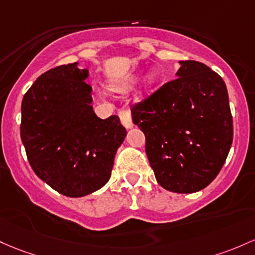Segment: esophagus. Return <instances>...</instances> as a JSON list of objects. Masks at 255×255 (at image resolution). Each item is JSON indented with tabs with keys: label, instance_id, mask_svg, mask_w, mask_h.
<instances>
[{
	"label": "esophagus",
	"instance_id": "esophagus-1",
	"mask_svg": "<svg viewBox=\"0 0 255 255\" xmlns=\"http://www.w3.org/2000/svg\"><path fill=\"white\" fill-rule=\"evenodd\" d=\"M120 120H121L122 125L125 126L126 128H132L133 127V121H132V115H130V111L128 109H121L119 111Z\"/></svg>",
	"mask_w": 255,
	"mask_h": 255
}]
</instances>
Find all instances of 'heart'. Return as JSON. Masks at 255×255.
I'll return each mask as SVG.
<instances>
[{
	"label": "heart",
	"mask_w": 255,
	"mask_h": 255,
	"mask_svg": "<svg viewBox=\"0 0 255 255\" xmlns=\"http://www.w3.org/2000/svg\"><path fill=\"white\" fill-rule=\"evenodd\" d=\"M156 77H157L156 72L153 71V70H149V71L146 72V75H145V77H144V87H145V88H146V89L151 88L153 83H155ZM134 82H135V76L129 78V80H127V81H123L122 83H119L117 86H115V88L120 89V91H123V89H128L134 85Z\"/></svg>",
	"instance_id": "1"
}]
</instances>
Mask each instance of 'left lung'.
<instances>
[{"label": "left lung", "mask_w": 255, "mask_h": 255, "mask_svg": "<svg viewBox=\"0 0 255 255\" xmlns=\"http://www.w3.org/2000/svg\"><path fill=\"white\" fill-rule=\"evenodd\" d=\"M177 78L132 106L157 183L178 194L208 186L225 163L234 136L228 89L205 64L179 61Z\"/></svg>", "instance_id": "left-lung-1"}]
</instances>
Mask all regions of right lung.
Masks as SVG:
<instances>
[{
    "label": "right lung",
    "instance_id": "obj_1",
    "mask_svg": "<svg viewBox=\"0 0 255 255\" xmlns=\"http://www.w3.org/2000/svg\"><path fill=\"white\" fill-rule=\"evenodd\" d=\"M78 63L42 74L21 102L20 136L29 163L41 180L61 195L82 197L111 177L116 151L127 130L113 115L93 111L88 70Z\"/></svg>",
    "mask_w": 255,
    "mask_h": 255
}]
</instances>
